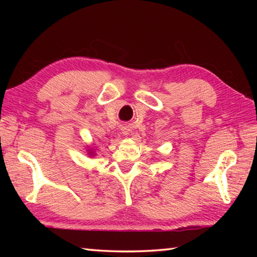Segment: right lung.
<instances>
[{
  "label": "right lung",
  "instance_id": "obj_1",
  "mask_svg": "<svg viewBox=\"0 0 257 257\" xmlns=\"http://www.w3.org/2000/svg\"><path fill=\"white\" fill-rule=\"evenodd\" d=\"M88 154H90V156H92L93 154H94V152H89V153Z\"/></svg>",
  "mask_w": 257,
  "mask_h": 257
}]
</instances>
